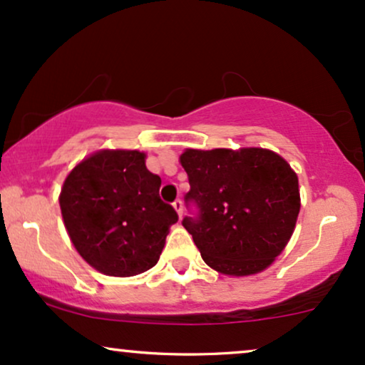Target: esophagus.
Here are the masks:
<instances>
[{"label":"esophagus","mask_w":365,"mask_h":365,"mask_svg":"<svg viewBox=\"0 0 365 365\" xmlns=\"http://www.w3.org/2000/svg\"><path fill=\"white\" fill-rule=\"evenodd\" d=\"M173 206H174V210H175V213L179 215V218L182 217V211H184V206H182V201L181 200H175L174 203H173Z\"/></svg>","instance_id":"34e87169"}]
</instances>
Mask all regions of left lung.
<instances>
[{"instance_id": "obj_1", "label": "left lung", "mask_w": 365, "mask_h": 365, "mask_svg": "<svg viewBox=\"0 0 365 365\" xmlns=\"http://www.w3.org/2000/svg\"><path fill=\"white\" fill-rule=\"evenodd\" d=\"M179 162L190 178L186 200L200 218H184L201 257L225 276H254L271 267L294 232L298 174L262 147L186 148Z\"/></svg>"}]
</instances>
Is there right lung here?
<instances>
[{
	"mask_svg": "<svg viewBox=\"0 0 365 365\" xmlns=\"http://www.w3.org/2000/svg\"><path fill=\"white\" fill-rule=\"evenodd\" d=\"M145 159L140 150L101 148L76 164L62 184L58 205L71 242L105 276L130 277L154 267L178 222Z\"/></svg>",
	"mask_w": 365,
	"mask_h": 365,
	"instance_id": "1",
	"label": "right lung"
}]
</instances>
